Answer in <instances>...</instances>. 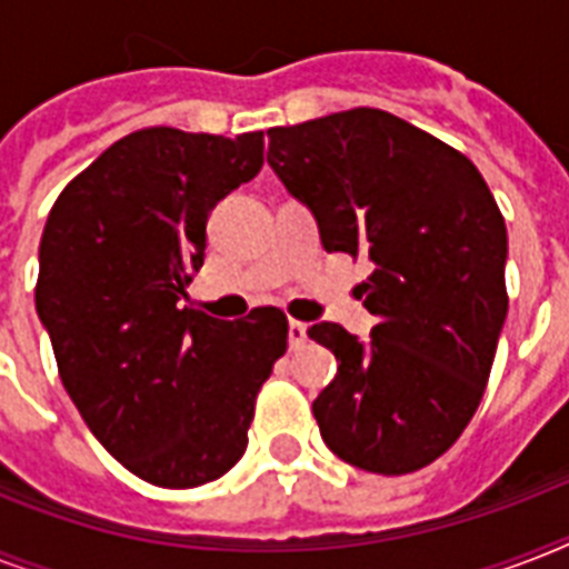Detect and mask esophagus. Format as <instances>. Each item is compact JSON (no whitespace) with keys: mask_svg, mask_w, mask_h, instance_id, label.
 <instances>
[{"mask_svg":"<svg viewBox=\"0 0 569 569\" xmlns=\"http://www.w3.org/2000/svg\"><path fill=\"white\" fill-rule=\"evenodd\" d=\"M307 346V325L303 321H289V348L301 351Z\"/></svg>","mask_w":569,"mask_h":569,"instance_id":"1","label":"esophagus"}]
</instances>
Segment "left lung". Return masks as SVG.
<instances>
[{
  "mask_svg": "<svg viewBox=\"0 0 569 569\" xmlns=\"http://www.w3.org/2000/svg\"><path fill=\"white\" fill-rule=\"evenodd\" d=\"M268 164L328 253L372 262L369 339L333 321L307 330L339 363L312 401L321 440L378 476L428 467L478 410L508 316V230L485 177L380 109L268 129Z\"/></svg>",
  "mask_w": 569,
  "mask_h": 569,
  "instance_id": "obj_1",
  "label": "left lung"
}]
</instances>
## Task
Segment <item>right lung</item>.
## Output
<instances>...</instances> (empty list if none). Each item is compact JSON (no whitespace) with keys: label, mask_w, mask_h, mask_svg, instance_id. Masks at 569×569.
<instances>
[{"label":"right lung","mask_w":569,"mask_h":569,"mask_svg":"<svg viewBox=\"0 0 569 569\" xmlns=\"http://www.w3.org/2000/svg\"><path fill=\"white\" fill-rule=\"evenodd\" d=\"M259 168L262 132L138 129L58 194L40 236L34 307L61 383L111 458L150 485L230 472L286 355L274 307L239 321L182 307L212 206Z\"/></svg>","instance_id":"right-lung-1"}]
</instances>
